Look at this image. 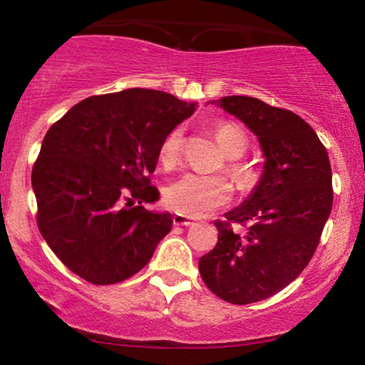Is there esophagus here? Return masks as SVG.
<instances>
[{"instance_id":"34e87169","label":"esophagus","mask_w":365,"mask_h":365,"mask_svg":"<svg viewBox=\"0 0 365 365\" xmlns=\"http://www.w3.org/2000/svg\"><path fill=\"white\" fill-rule=\"evenodd\" d=\"M173 222L175 227H190V225L195 223V220L191 217H186V215H181V213H175Z\"/></svg>"}]
</instances>
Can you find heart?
I'll use <instances>...</instances> for the list:
<instances>
[{
    "mask_svg": "<svg viewBox=\"0 0 365 365\" xmlns=\"http://www.w3.org/2000/svg\"><path fill=\"white\" fill-rule=\"evenodd\" d=\"M217 140L228 159H238L245 154L247 135L235 123H222L217 128ZM182 150V130L174 128L168 133L159 150V159L165 168L178 164ZM233 178L240 186H249L254 181V173L249 165L230 162L228 165ZM232 200V186L223 175H208L200 173H186L174 179L164 190V203L170 210L186 217H203L211 211L222 208Z\"/></svg>",
    "mask_w": 365,
    "mask_h": 365,
    "instance_id": "1",
    "label": "heart"
}]
</instances>
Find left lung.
<instances>
[{
  "label": "left lung",
  "mask_w": 365,
  "mask_h": 365,
  "mask_svg": "<svg viewBox=\"0 0 365 365\" xmlns=\"http://www.w3.org/2000/svg\"><path fill=\"white\" fill-rule=\"evenodd\" d=\"M244 121L264 152V170L250 196L215 222L218 244L200 259L211 292L232 304L271 298L303 272L331 205V165L314 130L289 110L250 96L213 101ZM232 222L247 225L245 234Z\"/></svg>",
  "instance_id": "8db88e82"
}]
</instances>
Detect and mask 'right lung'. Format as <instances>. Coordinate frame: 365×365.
Here are the masks:
<instances>
[{
  "label": "right lung",
  "mask_w": 365,
  "mask_h": 365,
  "mask_svg": "<svg viewBox=\"0 0 365 365\" xmlns=\"http://www.w3.org/2000/svg\"><path fill=\"white\" fill-rule=\"evenodd\" d=\"M195 110L132 88L86 98L48 128L31 187L38 230L67 269L105 286L145 267L173 228V215L142 206L159 200L150 174L164 138Z\"/></svg>",
  "instance_id": "obj_1"
}]
</instances>
